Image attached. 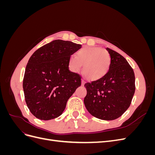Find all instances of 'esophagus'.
<instances>
[{"label": "esophagus", "mask_w": 155, "mask_h": 155, "mask_svg": "<svg viewBox=\"0 0 155 155\" xmlns=\"http://www.w3.org/2000/svg\"><path fill=\"white\" fill-rule=\"evenodd\" d=\"M85 80H83V79H82V80H81V85H85Z\"/></svg>", "instance_id": "1"}]
</instances>
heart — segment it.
Here are the masks:
<instances>
[{
  "label": "heart",
  "mask_w": 155,
  "mask_h": 155,
  "mask_svg": "<svg viewBox=\"0 0 155 155\" xmlns=\"http://www.w3.org/2000/svg\"><path fill=\"white\" fill-rule=\"evenodd\" d=\"M110 61V54L107 51L100 48L86 46L78 51L76 58L70 56L68 67L72 72H79L83 65V76L88 80L96 81L107 74Z\"/></svg>",
  "instance_id": "heart-1"
}]
</instances>
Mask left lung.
<instances>
[{
    "label": "left lung",
    "mask_w": 155,
    "mask_h": 155,
    "mask_svg": "<svg viewBox=\"0 0 155 155\" xmlns=\"http://www.w3.org/2000/svg\"><path fill=\"white\" fill-rule=\"evenodd\" d=\"M110 65L104 77L87 83L84 104L89 113L104 120L119 118L129 107L135 92L133 69L127 60L109 48Z\"/></svg>",
    "instance_id": "1"
}]
</instances>
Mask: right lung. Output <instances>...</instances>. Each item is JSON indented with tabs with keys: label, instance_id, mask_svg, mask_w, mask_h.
Instances as JSON below:
<instances>
[{
	"label": "right lung",
	"instance_id": "obj_1",
	"mask_svg": "<svg viewBox=\"0 0 155 155\" xmlns=\"http://www.w3.org/2000/svg\"><path fill=\"white\" fill-rule=\"evenodd\" d=\"M81 47L71 41L54 40L30 57L22 86L26 105L37 118H58L70 97L81 86V76L68 67L69 58Z\"/></svg>",
	"mask_w": 155,
	"mask_h": 155
}]
</instances>
